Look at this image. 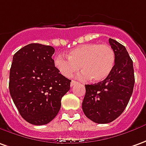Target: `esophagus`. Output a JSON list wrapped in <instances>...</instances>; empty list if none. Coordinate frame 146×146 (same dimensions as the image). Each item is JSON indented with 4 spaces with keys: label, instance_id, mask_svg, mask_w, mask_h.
I'll return each instance as SVG.
<instances>
[{
    "label": "esophagus",
    "instance_id": "esophagus-1",
    "mask_svg": "<svg viewBox=\"0 0 146 146\" xmlns=\"http://www.w3.org/2000/svg\"><path fill=\"white\" fill-rule=\"evenodd\" d=\"M77 83H78V82H76V81H75V80H71V86H75V84H77Z\"/></svg>",
    "mask_w": 146,
    "mask_h": 146
}]
</instances>
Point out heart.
I'll return each instance as SVG.
<instances>
[{"mask_svg":"<svg viewBox=\"0 0 146 146\" xmlns=\"http://www.w3.org/2000/svg\"><path fill=\"white\" fill-rule=\"evenodd\" d=\"M115 63V53L107 44H83L72 49L67 54V59L57 56L54 60L55 67L65 77H71L81 67L79 74L81 79L101 82L111 73ZM80 66H79V65Z\"/></svg>","mask_w":146,"mask_h":146,"instance_id":"b5f03b06","label":"heart"}]
</instances>
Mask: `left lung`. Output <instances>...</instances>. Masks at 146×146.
Masks as SVG:
<instances>
[{"label":"left lung","instance_id":"obj_1","mask_svg":"<svg viewBox=\"0 0 146 146\" xmlns=\"http://www.w3.org/2000/svg\"><path fill=\"white\" fill-rule=\"evenodd\" d=\"M109 43L115 53L114 67L103 81L85 85L82 103L84 114L98 124L111 122L121 115L132 95L135 82L133 61L125 47L111 38Z\"/></svg>","mask_w":146,"mask_h":146}]
</instances>
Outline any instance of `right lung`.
<instances>
[{
	"label": "right lung",
	"mask_w": 146,
	"mask_h": 146,
	"mask_svg": "<svg viewBox=\"0 0 146 146\" xmlns=\"http://www.w3.org/2000/svg\"><path fill=\"white\" fill-rule=\"evenodd\" d=\"M52 46L30 44L15 53L10 68L9 92L19 113L33 125L48 124L61 107L71 80L59 73Z\"/></svg>",
	"instance_id": "1"
}]
</instances>
